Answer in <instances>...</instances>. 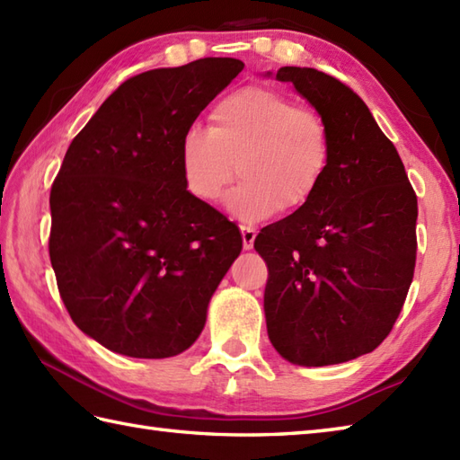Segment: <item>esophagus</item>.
Returning <instances> with one entry per match:
<instances>
[{"label": "esophagus", "instance_id": "obj_1", "mask_svg": "<svg viewBox=\"0 0 460 460\" xmlns=\"http://www.w3.org/2000/svg\"><path fill=\"white\" fill-rule=\"evenodd\" d=\"M241 237H243V249L251 251L252 243H255V237H257V231L249 227V225H241Z\"/></svg>", "mask_w": 460, "mask_h": 460}]
</instances>
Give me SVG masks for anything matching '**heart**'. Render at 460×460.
Instances as JSON below:
<instances>
[{
    "label": "heart",
    "mask_w": 460,
    "mask_h": 460,
    "mask_svg": "<svg viewBox=\"0 0 460 460\" xmlns=\"http://www.w3.org/2000/svg\"><path fill=\"white\" fill-rule=\"evenodd\" d=\"M330 164L326 120L265 86L225 96L211 112V128L191 126L180 144L185 190L203 203L219 201L239 170L243 181L225 199V209L243 223H261L282 208H305Z\"/></svg>",
    "instance_id": "obj_1"
}]
</instances>
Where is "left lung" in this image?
<instances>
[{
    "mask_svg": "<svg viewBox=\"0 0 460 460\" xmlns=\"http://www.w3.org/2000/svg\"><path fill=\"white\" fill-rule=\"evenodd\" d=\"M275 76L326 120L332 164L305 208L255 239L269 267V340L290 364H344L374 351L402 312L415 269L417 195L354 91L308 66Z\"/></svg>",
    "mask_w": 460,
    "mask_h": 460,
    "instance_id": "1",
    "label": "left lung"
}]
</instances>
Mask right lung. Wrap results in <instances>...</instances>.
I'll return each instance as SVG.
<instances>
[{
  "label": "right lung",
  "instance_id": "obj_1",
  "mask_svg": "<svg viewBox=\"0 0 460 460\" xmlns=\"http://www.w3.org/2000/svg\"><path fill=\"white\" fill-rule=\"evenodd\" d=\"M243 66L208 57L136 75L68 146L49 198V255L68 314L106 349L181 354L239 257V229L185 190L180 144Z\"/></svg>",
  "mask_w": 460,
  "mask_h": 460
}]
</instances>
